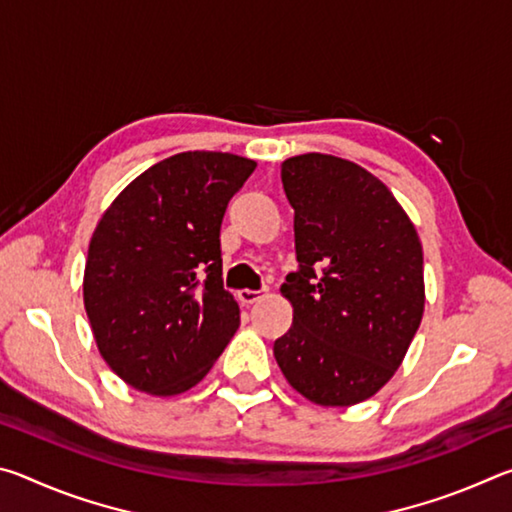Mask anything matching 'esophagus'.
Here are the masks:
<instances>
[{"instance_id": "34e87169", "label": "esophagus", "mask_w": 512, "mask_h": 512, "mask_svg": "<svg viewBox=\"0 0 512 512\" xmlns=\"http://www.w3.org/2000/svg\"><path fill=\"white\" fill-rule=\"evenodd\" d=\"M259 298H262V291H250V289H241L237 291V300L241 302V305H253V302H257Z\"/></svg>"}]
</instances>
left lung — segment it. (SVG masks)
Returning <instances> with one entry per match:
<instances>
[{
	"mask_svg": "<svg viewBox=\"0 0 512 512\" xmlns=\"http://www.w3.org/2000/svg\"><path fill=\"white\" fill-rule=\"evenodd\" d=\"M282 187L298 271L280 287L293 323L275 361L309 402L359 404L395 375L420 327V237L391 189L350 160L296 155Z\"/></svg>",
	"mask_w": 512,
	"mask_h": 512,
	"instance_id": "left-lung-1",
	"label": "left lung"
}]
</instances>
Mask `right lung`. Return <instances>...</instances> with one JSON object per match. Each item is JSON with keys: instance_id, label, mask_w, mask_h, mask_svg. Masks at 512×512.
Here are the masks:
<instances>
[{"instance_id": "obj_1", "label": "right lung", "mask_w": 512, "mask_h": 512, "mask_svg": "<svg viewBox=\"0 0 512 512\" xmlns=\"http://www.w3.org/2000/svg\"><path fill=\"white\" fill-rule=\"evenodd\" d=\"M257 162L171 155L140 173L94 228L83 302L103 361L158 397L201 381L239 327L223 289L221 221Z\"/></svg>"}]
</instances>
